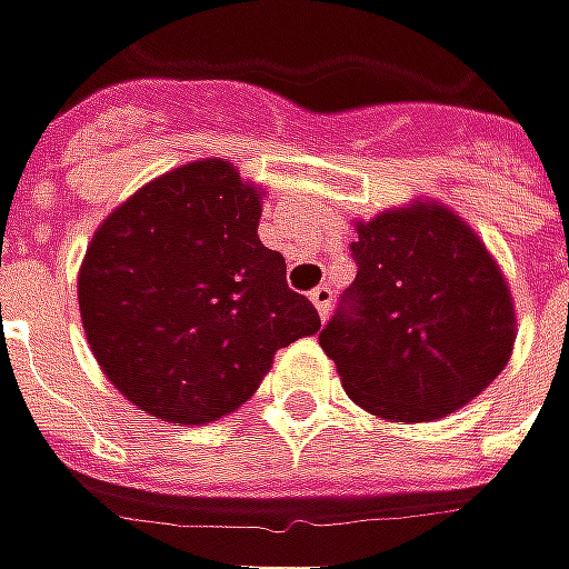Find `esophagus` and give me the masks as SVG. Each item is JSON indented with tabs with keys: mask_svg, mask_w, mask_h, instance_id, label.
<instances>
[{
	"mask_svg": "<svg viewBox=\"0 0 569 569\" xmlns=\"http://www.w3.org/2000/svg\"><path fill=\"white\" fill-rule=\"evenodd\" d=\"M311 306L318 309V315H321V321L331 315V306H333V292L331 286H318V289H311Z\"/></svg>",
	"mask_w": 569,
	"mask_h": 569,
	"instance_id": "1",
	"label": "esophagus"
}]
</instances>
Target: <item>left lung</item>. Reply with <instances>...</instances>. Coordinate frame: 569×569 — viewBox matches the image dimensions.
I'll use <instances>...</instances> for the list:
<instances>
[{
  "instance_id": "8db88e82",
  "label": "left lung",
  "mask_w": 569,
  "mask_h": 569,
  "mask_svg": "<svg viewBox=\"0 0 569 569\" xmlns=\"http://www.w3.org/2000/svg\"><path fill=\"white\" fill-rule=\"evenodd\" d=\"M357 280L318 333L343 391L388 423L475 401L512 357L516 309L481 236L436 200L357 219Z\"/></svg>"
}]
</instances>
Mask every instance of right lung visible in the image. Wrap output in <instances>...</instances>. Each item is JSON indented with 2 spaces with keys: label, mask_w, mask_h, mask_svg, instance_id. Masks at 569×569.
<instances>
[{
  "label": "right lung",
  "mask_w": 569,
  "mask_h": 569,
  "mask_svg": "<svg viewBox=\"0 0 569 569\" xmlns=\"http://www.w3.org/2000/svg\"><path fill=\"white\" fill-rule=\"evenodd\" d=\"M263 187L226 159L152 178L94 229L79 315L108 382L174 427L238 410L321 318L258 238Z\"/></svg>",
  "instance_id": "1"
}]
</instances>
